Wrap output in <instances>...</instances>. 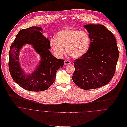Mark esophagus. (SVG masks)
<instances>
[{
    "label": "esophagus",
    "instance_id": "esophagus-1",
    "mask_svg": "<svg viewBox=\"0 0 127 127\" xmlns=\"http://www.w3.org/2000/svg\"><path fill=\"white\" fill-rule=\"evenodd\" d=\"M70 61H67V60H65V61H64V64H66V65H67V64H70Z\"/></svg>",
    "mask_w": 127,
    "mask_h": 127
}]
</instances>
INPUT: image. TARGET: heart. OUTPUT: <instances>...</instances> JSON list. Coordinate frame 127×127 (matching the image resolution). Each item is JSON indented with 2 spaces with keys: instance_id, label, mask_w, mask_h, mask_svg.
<instances>
[{
  "instance_id": "1",
  "label": "heart",
  "mask_w": 127,
  "mask_h": 127,
  "mask_svg": "<svg viewBox=\"0 0 127 127\" xmlns=\"http://www.w3.org/2000/svg\"><path fill=\"white\" fill-rule=\"evenodd\" d=\"M91 43L89 35L85 31L66 29L57 33L56 38L49 40V46L53 53L61 57L66 54L71 58L78 59L83 57L88 52Z\"/></svg>"
}]
</instances>
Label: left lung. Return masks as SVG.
Here are the masks:
<instances>
[{"label":"left lung","instance_id":"left-lung-1","mask_svg":"<svg viewBox=\"0 0 127 127\" xmlns=\"http://www.w3.org/2000/svg\"><path fill=\"white\" fill-rule=\"evenodd\" d=\"M91 39L87 53L74 62L72 81L83 90L108 84L116 71L119 52L114 34L102 24H87Z\"/></svg>","mask_w":127,"mask_h":127}]
</instances>
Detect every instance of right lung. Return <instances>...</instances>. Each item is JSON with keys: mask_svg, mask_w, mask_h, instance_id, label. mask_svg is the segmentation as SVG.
I'll return each instance as SVG.
<instances>
[{"mask_svg": "<svg viewBox=\"0 0 127 127\" xmlns=\"http://www.w3.org/2000/svg\"><path fill=\"white\" fill-rule=\"evenodd\" d=\"M42 28L32 27L19 32L10 47L8 66L14 81L25 90L41 92L48 89L56 80V72L64 65V60L58 59L50 53L49 40L41 32ZM25 44L33 45L41 57L39 65L32 74H26L20 67L19 55Z\"/></svg>", "mask_w": 127, "mask_h": 127, "instance_id": "1", "label": "right lung"}]
</instances>
